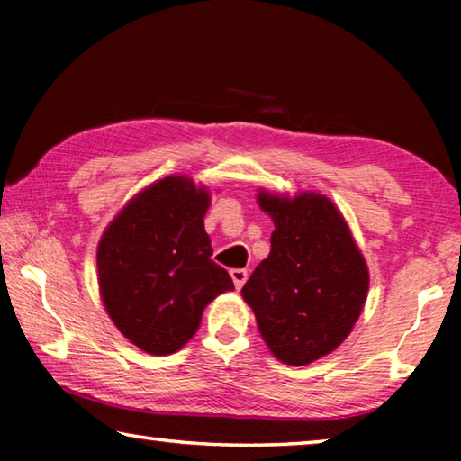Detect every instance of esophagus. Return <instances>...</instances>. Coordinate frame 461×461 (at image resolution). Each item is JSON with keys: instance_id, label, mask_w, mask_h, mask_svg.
Segmentation results:
<instances>
[{"instance_id": "1", "label": "esophagus", "mask_w": 461, "mask_h": 461, "mask_svg": "<svg viewBox=\"0 0 461 461\" xmlns=\"http://www.w3.org/2000/svg\"><path fill=\"white\" fill-rule=\"evenodd\" d=\"M230 276H231V280H233V285H236V288L240 291V288L244 286V283L248 280V272L241 270V268H233V270L230 272Z\"/></svg>"}]
</instances>
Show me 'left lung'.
<instances>
[{
    "label": "left lung",
    "instance_id": "8db88e82",
    "mask_svg": "<svg viewBox=\"0 0 461 461\" xmlns=\"http://www.w3.org/2000/svg\"><path fill=\"white\" fill-rule=\"evenodd\" d=\"M256 201L275 231L241 296L272 356L307 366L352 333L368 296V264L339 209L321 193L294 197L260 189Z\"/></svg>",
    "mask_w": 461,
    "mask_h": 461
}]
</instances>
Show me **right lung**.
Returning <instances> with one entry per match:
<instances>
[{"instance_id": "obj_1", "label": "right lung", "mask_w": 461, "mask_h": 461, "mask_svg": "<svg viewBox=\"0 0 461 461\" xmlns=\"http://www.w3.org/2000/svg\"><path fill=\"white\" fill-rule=\"evenodd\" d=\"M209 203L207 186L165 176L134 194L99 240L101 301L123 338L146 354L178 352L209 303L233 288L228 270L212 260L203 223Z\"/></svg>"}]
</instances>
